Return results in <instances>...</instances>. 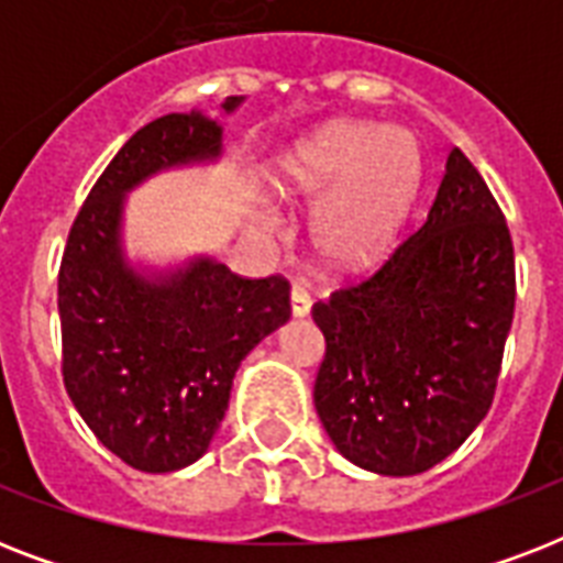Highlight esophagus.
I'll return each instance as SVG.
<instances>
[{
    "instance_id": "esophagus-1",
    "label": "esophagus",
    "mask_w": 563,
    "mask_h": 563,
    "mask_svg": "<svg viewBox=\"0 0 563 563\" xmlns=\"http://www.w3.org/2000/svg\"><path fill=\"white\" fill-rule=\"evenodd\" d=\"M289 300H291V316H295V318H307L309 316V309H312V300H309L307 289H300V286H291Z\"/></svg>"
}]
</instances>
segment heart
Wrapping results in <instances>:
<instances>
[{"label": "heart", "mask_w": 563, "mask_h": 563, "mask_svg": "<svg viewBox=\"0 0 563 563\" xmlns=\"http://www.w3.org/2000/svg\"><path fill=\"white\" fill-rule=\"evenodd\" d=\"M420 152L402 128L330 122L283 152L268 187L286 203H322L312 212V242L330 268L360 272L383 260L411 207ZM277 233L272 212H256Z\"/></svg>", "instance_id": "b5f03b06"}]
</instances>
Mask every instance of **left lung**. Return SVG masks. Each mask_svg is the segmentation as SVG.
<instances>
[{
    "instance_id": "left-lung-1",
    "label": "left lung",
    "mask_w": 563,
    "mask_h": 563,
    "mask_svg": "<svg viewBox=\"0 0 563 563\" xmlns=\"http://www.w3.org/2000/svg\"><path fill=\"white\" fill-rule=\"evenodd\" d=\"M316 411L362 471L415 476L488 415L515 318L506 216L459 148L427 221L383 268L318 300Z\"/></svg>"
}]
</instances>
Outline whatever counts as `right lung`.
I'll return each mask as SVG.
<instances>
[{
  "label": "right lung",
  "mask_w": 563,
  "mask_h": 563,
  "mask_svg": "<svg viewBox=\"0 0 563 563\" xmlns=\"http://www.w3.org/2000/svg\"><path fill=\"white\" fill-rule=\"evenodd\" d=\"M221 136L201 110L140 128L87 195L60 263L66 394L92 435L143 473L180 471L207 453L236 368L291 316L283 277L245 280L207 254L169 268L125 254L128 192L161 172L216 163Z\"/></svg>",
  "instance_id": "1"
}]
</instances>
